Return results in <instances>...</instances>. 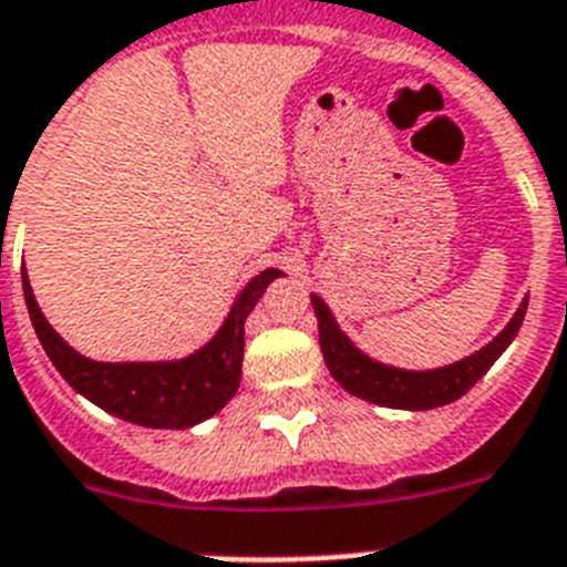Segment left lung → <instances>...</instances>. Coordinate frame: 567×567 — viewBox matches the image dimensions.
I'll use <instances>...</instances> for the list:
<instances>
[{
  "label": "left lung",
  "instance_id": "obj_1",
  "mask_svg": "<svg viewBox=\"0 0 567 567\" xmlns=\"http://www.w3.org/2000/svg\"><path fill=\"white\" fill-rule=\"evenodd\" d=\"M312 309H316L318 318V338H321L323 361L330 367L332 379L347 393L372 401V404H381V408L433 410L462 399L491 370L493 361L507 350V343L514 341L516 332H519L527 301H522V307L516 309V316L511 318V323L487 347H482L471 358H464V361H456V364L427 372L395 370V367L372 361L364 352L355 350L350 338L338 330L336 318L330 316V309H327V303L318 295H312Z\"/></svg>",
  "mask_w": 567,
  "mask_h": 567
}]
</instances>
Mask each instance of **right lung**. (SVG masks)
<instances>
[{
    "mask_svg": "<svg viewBox=\"0 0 567 567\" xmlns=\"http://www.w3.org/2000/svg\"><path fill=\"white\" fill-rule=\"evenodd\" d=\"M275 278H280L278 269H264L258 278H251L244 292L237 295L220 332L203 350L183 361H159V364H103L80 355L51 330V323L37 307L25 269H22V289H25L28 316L48 358L76 393L123 422L140 427L183 430L215 415L237 393L240 364H244V323Z\"/></svg>",
    "mask_w": 567,
    "mask_h": 567,
    "instance_id": "obj_1",
    "label": "right lung"
}]
</instances>
